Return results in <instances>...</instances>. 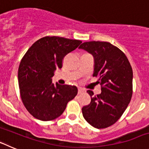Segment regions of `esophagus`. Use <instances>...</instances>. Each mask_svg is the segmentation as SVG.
<instances>
[{
  "mask_svg": "<svg viewBox=\"0 0 149 149\" xmlns=\"http://www.w3.org/2000/svg\"><path fill=\"white\" fill-rule=\"evenodd\" d=\"M85 92V90L83 89H81V88H78V94H82L83 93H84Z\"/></svg>",
  "mask_w": 149,
  "mask_h": 149,
  "instance_id": "obj_1",
  "label": "esophagus"
}]
</instances>
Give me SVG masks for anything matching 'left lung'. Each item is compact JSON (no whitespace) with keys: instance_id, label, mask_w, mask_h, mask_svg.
Listing matches in <instances>:
<instances>
[{"instance_id":"left-lung-1","label":"left lung","mask_w":149,"mask_h":149,"mask_svg":"<svg viewBox=\"0 0 149 149\" xmlns=\"http://www.w3.org/2000/svg\"><path fill=\"white\" fill-rule=\"evenodd\" d=\"M79 48L94 57L93 77L101 86V93L91 96L89 104L82 108L86 122L96 128L110 127L122 116L133 93V71L125 54L107 42H86Z\"/></svg>"}]
</instances>
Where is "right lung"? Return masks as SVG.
I'll list each match as a JSON object with an SVG mask.
<instances>
[{
    "label": "right lung",
    "instance_id": "obj_1",
    "mask_svg": "<svg viewBox=\"0 0 149 149\" xmlns=\"http://www.w3.org/2000/svg\"><path fill=\"white\" fill-rule=\"evenodd\" d=\"M81 42L77 39L45 36L34 42L23 56L18 72L21 98L36 119L54 120L77 95L75 86L56 84L55 86L51 78L55 71L63 66L64 56Z\"/></svg>",
    "mask_w": 149,
    "mask_h": 149
}]
</instances>
